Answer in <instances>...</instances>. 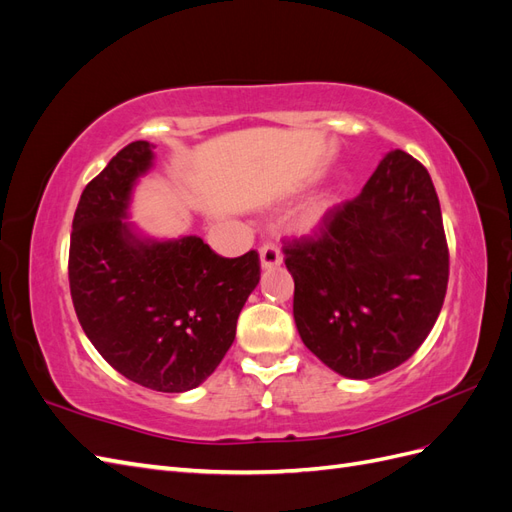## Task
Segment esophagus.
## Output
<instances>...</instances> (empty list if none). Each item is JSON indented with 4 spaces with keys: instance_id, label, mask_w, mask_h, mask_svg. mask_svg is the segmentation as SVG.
<instances>
[{
    "instance_id": "esophagus-1",
    "label": "esophagus",
    "mask_w": 512,
    "mask_h": 512,
    "mask_svg": "<svg viewBox=\"0 0 512 512\" xmlns=\"http://www.w3.org/2000/svg\"><path fill=\"white\" fill-rule=\"evenodd\" d=\"M282 252L275 243H265L260 247V265L262 269H275L282 265Z\"/></svg>"
}]
</instances>
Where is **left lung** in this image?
<instances>
[{"instance_id": "left-lung-1", "label": "left lung", "mask_w": 512, "mask_h": 512, "mask_svg": "<svg viewBox=\"0 0 512 512\" xmlns=\"http://www.w3.org/2000/svg\"><path fill=\"white\" fill-rule=\"evenodd\" d=\"M303 344L337 374L367 380L421 348L448 286V243L427 168L386 153L363 192L284 239Z\"/></svg>"}]
</instances>
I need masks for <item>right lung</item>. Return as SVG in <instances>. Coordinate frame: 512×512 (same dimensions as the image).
<instances>
[{
    "mask_svg": "<svg viewBox=\"0 0 512 512\" xmlns=\"http://www.w3.org/2000/svg\"><path fill=\"white\" fill-rule=\"evenodd\" d=\"M151 158L147 141L130 143L85 185L68 280L76 318L108 365L145 389L183 393L207 380L232 346L260 280V256L224 258L198 237L138 241L121 218Z\"/></svg>",
    "mask_w": 512,
    "mask_h": 512,
    "instance_id": "1",
    "label": "right lung"
}]
</instances>
